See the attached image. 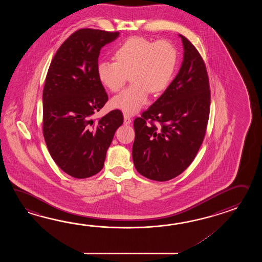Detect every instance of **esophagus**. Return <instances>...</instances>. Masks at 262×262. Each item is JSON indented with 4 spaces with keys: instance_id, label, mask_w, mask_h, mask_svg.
<instances>
[{
    "instance_id": "esophagus-1",
    "label": "esophagus",
    "mask_w": 262,
    "mask_h": 262,
    "mask_svg": "<svg viewBox=\"0 0 262 262\" xmlns=\"http://www.w3.org/2000/svg\"><path fill=\"white\" fill-rule=\"evenodd\" d=\"M131 118L129 117L127 114H123V123L124 124H130L131 123Z\"/></svg>"
}]
</instances>
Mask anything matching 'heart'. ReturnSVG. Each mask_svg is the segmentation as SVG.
<instances>
[{
  "instance_id": "1",
  "label": "heart",
  "mask_w": 262,
  "mask_h": 262,
  "mask_svg": "<svg viewBox=\"0 0 262 262\" xmlns=\"http://www.w3.org/2000/svg\"><path fill=\"white\" fill-rule=\"evenodd\" d=\"M115 61H101L98 79L104 87L116 93L131 77L133 84L112 100L113 107L125 114H135L147 104L149 95L167 89L177 67L178 53L167 40L150 41L133 36L114 52Z\"/></svg>"
}]
</instances>
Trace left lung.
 <instances>
[{
    "label": "left lung",
    "mask_w": 262,
    "mask_h": 262,
    "mask_svg": "<svg viewBox=\"0 0 262 262\" xmlns=\"http://www.w3.org/2000/svg\"><path fill=\"white\" fill-rule=\"evenodd\" d=\"M180 37L184 61L177 76L134 121V165L142 176L157 182L175 178L189 167L203 142L210 115L205 62L189 40Z\"/></svg>",
    "instance_id": "obj_1"
}]
</instances>
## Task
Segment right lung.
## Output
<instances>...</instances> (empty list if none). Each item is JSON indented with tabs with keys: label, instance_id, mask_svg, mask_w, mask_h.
Segmentation results:
<instances>
[{
	"label": "right lung",
	"instance_id": "right-lung-1",
	"mask_svg": "<svg viewBox=\"0 0 262 262\" xmlns=\"http://www.w3.org/2000/svg\"><path fill=\"white\" fill-rule=\"evenodd\" d=\"M118 36V32L79 29L57 50L46 77L45 141L57 166L74 178L100 171L115 131L123 123L118 110L93 120L108 99L97 76L98 57Z\"/></svg>",
	"mask_w": 262,
	"mask_h": 262
}]
</instances>
